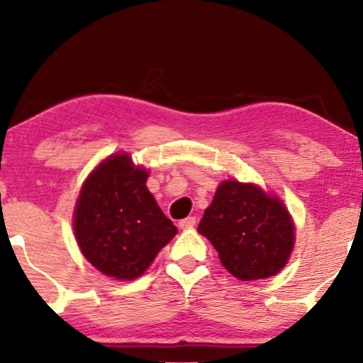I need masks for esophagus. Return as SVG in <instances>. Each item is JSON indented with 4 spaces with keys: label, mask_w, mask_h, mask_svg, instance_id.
Listing matches in <instances>:
<instances>
[{
    "label": "esophagus",
    "mask_w": 363,
    "mask_h": 363,
    "mask_svg": "<svg viewBox=\"0 0 363 363\" xmlns=\"http://www.w3.org/2000/svg\"><path fill=\"white\" fill-rule=\"evenodd\" d=\"M195 225H196L195 216H188V218H185V220H182L180 223H178L180 230H190V228H193Z\"/></svg>",
    "instance_id": "esophagus-1"
}]
</instances>
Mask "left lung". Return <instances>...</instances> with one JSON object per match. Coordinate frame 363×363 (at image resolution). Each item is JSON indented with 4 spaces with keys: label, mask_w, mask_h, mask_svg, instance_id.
I'll return each instance as SVG.
<instances>
[{
    "label": "left lung",
    "mask_w": 363,
    "mask_h": 363,
    "mask_svg": "<svg viewBox=\"0 0 363 363\" xmlns=\"http://www.w3.org/2000/svg\"><path fill=\"white\" fill-rule=\"evenodd\" d=\"M198 233L218 251L221 264L241 281L279 272L294 247V223L279 198L252 183L223 182Z\"/></svg>",
    "instance_id": "left-lung-1"
}]
</instances>
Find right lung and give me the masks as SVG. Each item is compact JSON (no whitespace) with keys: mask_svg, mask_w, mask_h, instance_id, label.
Instances as JSON below:
<instances>
[{"mask_svg":"<svg viewBox=\"0 0 363 363\" xmlns=\"http://www.w3.org/2000/svg\"><path fill=\"white\" fill-rule=\"evenodd\" d=\"M148 172L127 153H116L94 170L79 193L74 233L82 255L108 277L142 276L177 235L147 188Z\"/></svg>","mask_w":363,"mask_h":363,"instance_id":"1","label":"right lung"}]
</instances>
